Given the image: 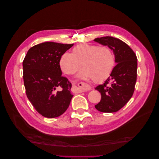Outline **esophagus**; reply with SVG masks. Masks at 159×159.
<instances>
[{
    "label": "esophagus",
    "mask_w": 159,
    "mask_h": 159,
    "mask_svg": "<svg viewBox=\"0 0 159 159\" xmlns=\"http://www.w3.org/2000/svg\"><path fill=\"white\" fill-rule=\"evenodd\" d=\"M90 89H91L90 86L85 83H79L78 84V86H77V88H75L76 91H78L79 93L84 92V91H89Z\"/></svg>",
    "instance_id": "1"
}]
</instances>
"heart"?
<instances>
[{
    "mask_svg": "<svg viewBox=\"0 0 159 159\" xmlns=\"http://www.w3.org/2000/svg\"><path fill=\"white\" fill-rule=\"evenodd\" d=\"M60 67L66 74H73L82 66L84 78H93L95 82H102L111 74L115 65V56L109 46L82 44L76 46L72 54L65 52L60 58Z\"/></svg>",
    "mask_w": 159,
    "mask_h": 159,
    "instance_id": "obj_1",
    "label": "heart"
}]
</instances>
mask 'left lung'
<instances>
[{
    "instance_id": "8db88e82",
    "label": "left lung",
    "mask_w": 159,
    "mask_h": 159,
    "mask_svg": "<svg viewBox=\"0 0 159 159\" xmlns=\"http://www.w3.org/2000/svg\"><path fill=\"white\" fill-rule=\"evenodd\" d=\"M94 41L111 48L117 63L105 82L95 88L102 99L95 107L103 113L117 112L133 96L137 81V56L126 43L118 38L105 36L95 38Z\"/></svg>"
}]
</instances>
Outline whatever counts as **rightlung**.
<instances>
[{"instance_id": "1", "label": "right lung", "mask_w": 159, "mask_h": 159, "mask_svg": "<svg viewBox=\"0 0 159 159\" xmlns=\"http://www.w3.org/2000/svg\"><path fill=\"white\" fill-rule=\"evenodd\" d=\"M46 42L32 46L24 59L23 79L28 99L42 116L55 118L68 108L71 84L61 75V56L73 46Z\"/></svg>"}]
</instances>
